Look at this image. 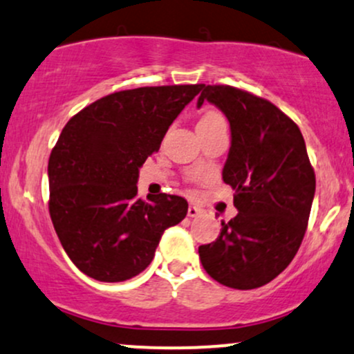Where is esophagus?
<instances>
[{
    "label": "esophagus",
    "mask_w": 354,
    "mask_h": 354,
    "mask_svg": "<svg viewBox=\"0 0 354 354\" xmlns=\"http://www.w3.org/2000/svg\"><path fill=\"white\" fill-rule=\"evenodd\" d=\"M187 215H189V217H198V215H201V209H198L197 205H192V203H190L189 205V210H187Z\"/></svg>",
    "instance_id": "esophagus-1"
}]
</instances>
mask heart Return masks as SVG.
<instances>
[{"mask_svg":"<svg viewBox=\"0 0 354 354\" xmlns=\"http://www.w3.org/2000/svg\"><path fill=\"white\" fill-rule=\"evenodd\" d=\"M214 122H225V119L218 114V112H207L202 115L201 122L198 124H214Z\"/></svg>","mask_w":354,"mask_h":354,"instance_id":"obj_1","label":"heart"}]
</instances>
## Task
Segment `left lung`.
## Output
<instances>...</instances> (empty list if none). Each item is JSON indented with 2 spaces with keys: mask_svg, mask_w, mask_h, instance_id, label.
<instances>
[{
  "mask_svg": "<svg viewBox=\"0 0 354 354\" xmlns=\"http://www.w3.org/2000/svg\"><path fill=\"white\" fill-rule=\"evenodd\" d=\"M230 122L223 182L239 210L215 242L198 247L205 272L236 290L267 285L297 255L315 197V170L300 129L267 99L232 86H205L197 101Z\"/></svg>",
  "mask_w": 354,
  "mask_h": 354,
  "instance_id": "8db88e82",
  "label": "left lung"
}]
</instances>
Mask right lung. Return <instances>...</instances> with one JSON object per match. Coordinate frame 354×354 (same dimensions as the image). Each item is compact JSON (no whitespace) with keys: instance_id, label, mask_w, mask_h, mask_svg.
Returning a JSON list of instances; mask_svg holds the SVG:
<instances>
[{"instance_id":"obj_1","label":"right lung","mask_w":354,"mask_h":354,"mask_svg":"<svg viewBox=\"0 0 354 354\" xmlns=\"http://www.w3.org/2000/svg\"><path fill=\"white\" fill-rule=\"evenodd\" d=\"M202 84L137 87L89 104L62 129L48 164L49 215L76 267L124 281L149 267L165 228L185 218L178 195L137 197L139 169Z\"/></svg>"}]
</instances>
